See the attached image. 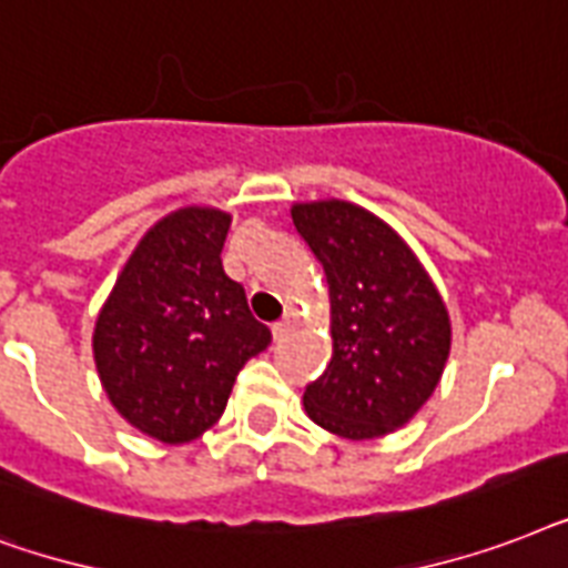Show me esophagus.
<instances>
[{
	"mask_svg": "<svg viewBox=\"0 0 568 568\" xmlns=\"http://www.w3.org/2000/svg\"><path fill=\"white\" fill-rule=\"evenodd\" d=\"M293 328H296V316L287 314L284 320H281V323L272 325V337H275V341H284V337H290V332H293Z\"/></svg>",
	"mask_w": 568,
	"mask_h": 568,
	"instance_id": "1",
	"label": "esophagus"
}]
</instances>
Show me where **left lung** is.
<instances>
[{"instance_id": "obj_1", "label": "left lung", "mask_w": 568, "mask_h": 568, "mask_svg": "<svg viewBox=\"0 0 568 568\" xmlns=\"http://www.w3.org/2000/svg\"><path fill=\"white\" fill-rule=\"evenodd\" d=\"M328 284L332 362L305 388L316 426L353 442L406 426L450 355V314L424 263L379 215L349 201L293 204Z\"/></svg>"}]
</instances>
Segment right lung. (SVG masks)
<instances>
[{
  "label": "right lung",
  "mask_w": 568,
  "mask_h": 568,
  "mask_svg": "<svg viewBox=\"0 0 568 568\" xmlns=\"http://www.w3.org/2000/svg\"><path fill=\"white\" fill-rule=\"evenodd\" d=\"M231 213L180 206L124 263L94 323V364L109 403L139 433L186 444L222 417L236 373L272 334L224 275Z\"/></svg>",
  "instance_id": "add662e5"
}]
</instances>
